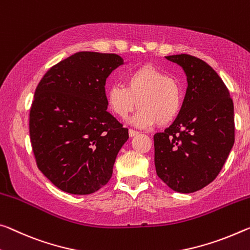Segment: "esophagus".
<instances>
[{
    "mask_svg": "<svg viewBox=\"0 0 250 250\" xmlns=\"http://www.w3.org/2000/svg\"><path fill=\"white\" fill-rule=\"evenodd\" d=\"M137 134H139V132L136 131V130L129 129V136H130V137H134V136H137Z\"/></svg>",
    "mask_w": 250,
    "mask_h": 250,
    "instance_id": "obj_1",
    "label": "esophagus"
}]
</instances>
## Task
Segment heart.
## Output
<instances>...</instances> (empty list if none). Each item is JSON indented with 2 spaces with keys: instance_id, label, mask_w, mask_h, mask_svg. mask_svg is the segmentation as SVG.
<instances>
[{
  "instance_id": "1",
  "label": "heart",
  "mask_w": 250,
  "mask_h": 250,
  "mask_svg": "<svg viewBox=\"0 0 250 250\" xmlns=\"http://www.w3.org/2000/svg\"><path fill=\"white\" fill-rule=\"evenodd\" d=\"M105 100L117 117L125 118L138 105L131 122L139 128L154 124L167 125L175 121L182 108V89L175 78L144 65L126 74L125 86L114 84L106 90Z\"/></svg>"
}]
</instances>
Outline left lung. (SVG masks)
<instances>
[{
  "mask_svg": "<svg viewBox=\"0 0 250 250\" xmlns=\"http://www.w3.org/2000/svg\"><path fill=\"white\" fill-rule=\"evenodd\" d=\"M187 75L179 116L154 134L158 177L177 192L190 193L216 179L235 142L233 102L210 65L189 54L169 55Z\"/></svg>",
  "mask_w": 250,
  "mask_h": 250,
  "instance_id": "8db88e82",
  "label": "left lung"
}]
</instances>
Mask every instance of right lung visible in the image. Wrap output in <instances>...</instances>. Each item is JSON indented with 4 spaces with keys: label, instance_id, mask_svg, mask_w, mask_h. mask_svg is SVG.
Segmentation results:
<instances>
[{
    "label": "right lung",
    "instance_id": "add662e5",
    "mask_svg": "<svg viewBox=\"0 0 250 250\" xmlns=\"http://www.w3.org/2000/svg\"><path fill=\"white\" fill-rule=\"evenodd\" d=\"M121 64L114 53L78 52L53 65L35 89L31 145L38 168L63 191L90 195L112 176L129 133L106 111L104 85Z\"/></svg>",
    "mask_w": 250,
    "mask_h": 250
}]
</instances>
